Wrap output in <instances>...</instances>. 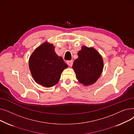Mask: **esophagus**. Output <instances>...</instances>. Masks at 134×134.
Here are the masks:
<instances>
[{"label":"esophagus","mask_w":134,"mask_h":134,"mask_svg":"<svg viewBox=\"0 0 134 134\" xmlns=\"http://www.w3.org/2000/svg\"><path fill=\"white\" fill-rule=\"evenodd\" d=\"M67 63L68 66H72V65H73V61H68L67 62Z\"/></svg>","instance_id":"obj_1"}]
</instances>
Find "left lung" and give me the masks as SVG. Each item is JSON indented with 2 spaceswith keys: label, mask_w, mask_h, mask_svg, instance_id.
I'll list each match as a JSON object with an SVG mask.
<instances>
[{
  "label": "left lung",
  "mask_w": 134,
  "mask_h": 134,
  "mask_svg": "<svg viewBox=\"0 0 134 134\" xmlns=\"http://www.w3.org/2000/svg\"><path fill=\"white\" fill-rule=\"evenodd\" d=\"M73 68L76 78L85 86L92 85L100 76L104 67L102 56L93 48L82 46L78 53Z\"/></svg>",
  "instance_id": "left-lung-1"
}]
</instances>
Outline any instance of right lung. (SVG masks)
Segmentation results:
<instances>
[{"label":"right lung","instance_id":"1","mask_svg":"<svg viewBox=\"0 0 134 134\" xmlns=\"http://www.w3.org/2000/svg\"><path fill=\"white\" fill-rule=\"evenodd\" d=\"M29 65L35 81L46 87L58 83L61 74L68 67L62 57L55 53L53 44L48 42L35 49L30 57Z\"/></svg>","mask_w":134,"mask_h":134}]
</instances>
